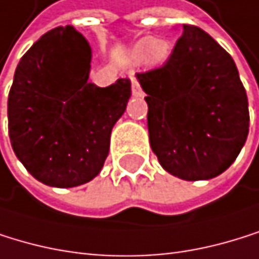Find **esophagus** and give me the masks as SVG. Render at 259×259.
Wrapping results in <instances>:
<instances>
[{
	"label": "esophagus",
	"mask_w": 259,
	"mask_h": 259,
	"mask_svg": "<svg viewBox=\"0 0 259 259\" xmlns=\"http://www.w3.org/2000/svg\"><path fill=\"white\" fill-rule=\"evenodd\" d=\"M131 82H133V97H142L144 92H142L139 82H137V79L134 76H131Z\"/></svg>",
	"instance_id": "obj_1"
}]
</instances>
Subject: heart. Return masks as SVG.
I'll return each instance as SVG.
<instances>
[{"mask_svg": "<svg viewBox=\"0 0 259 259\" xmlns=\"http://www.w3.org/2000/svg\"><path fill=\"white\" fill-rule=\"evenodd\" d=\"M134 62H145L148 65H161L170 58V45L167 40L144 37L131 51Z\"/></svg>", "mask_w": 259, "mask_h": 259, "instance_id": "1", "label": "heart"}]
</instances>
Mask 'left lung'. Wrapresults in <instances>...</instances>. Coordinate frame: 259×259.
I'll use <instances>...</instances> for the list:
<instances>
[{
	"instance_id": "left-lung-1",
	"label": "left lung",
	"mask_w": 259,
	"mask_h": 259,
	"mask_svg": "<svg viewBox=\"0 0 259 259\" xmlns=\"http://www.w3.org/2000/svg\"><path fill=\"white\" fill-rule=\"evenodd\" d=\"M136 76L147 94L150 145L164 170L186 181L225 172L250 122L231 56L203 29L183 25L167 62Z\"/></svg>"
}]
</instances>
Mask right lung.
Here are the masks:
<instances>
[{"label":"right lung","instance_id":"1","mask_svg":"<svg viewBox=\"0 0 259 259\" xmlns=\"http://www.w3.org/2000/svg\"><path fill=\"white\" fill-rule=\"evenodd\" d=\"M92 50L73 26L44 34L20 59L7 100L17 158L40 183L75 188L94 180L111 131L126 109L131 81L87 82Z\"/></svg>","mask_w":259,"mask_h":259}]
</instances>
